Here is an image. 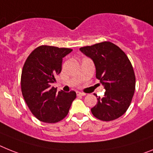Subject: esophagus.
<instances>
[{
    "label": "esophagus",
    "mask_w": 153,
    "mask_h": 153,
    "mask_svg": "<svg viewBox=\"0 0 153 153\" xmlns=\"http://www.w3.org/2000/svg\"><path fill=\"white\" fill-rule=\"evenodd\" d=\"M76 93H77V95H78V96H85V93H83V92H77Z\"/></svg>",
    "instance_id": "1"
}]
</instances>
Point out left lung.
Masks as SVG:
<instances>
[{
    "mask_svg": "<svg viewBox=\"0 0 153 153\" xmlns=\"http://www.w3.org/2000/svg\"><path fill=\"white\" fill-rule=\"evenodd\" d=\"M96 67V79L104 87V96L97 97L91 109L99 120L110 121L122 116L131 102L135 90V75L124 51L110 42H102L80 48Z\"/></svg>",
    "mask_w": 153,
    "mask_h": 153,
    "instance_id": "8db88e82",
    "label": "left lung"
}]
</instances>
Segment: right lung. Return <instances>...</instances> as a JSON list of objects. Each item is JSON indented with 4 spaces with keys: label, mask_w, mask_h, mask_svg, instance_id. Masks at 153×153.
I'll return each instance as SVG.
<instances>
[{
    "label": "right lung",
    "mask_w": 153,
    "mask_h": 153,
    "mask_svg": "<svg viewBox=\"0 0 153 153\" xmlns=\"http://www.w3.org/2000/svg\"><path fill=\"white\" fill-rule=\"evenodd\" d=\"M69 48L40 46L31 53L23 66L21 77L22 96L36 117L45 123H56L68 115L76 92H65L53 86L61 71L63 57Z\"/></svg>",
    "instance_id": "obj_1"
}]
</instances>
